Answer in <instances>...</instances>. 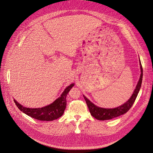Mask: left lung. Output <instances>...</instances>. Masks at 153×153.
Masks as SVG:
<instances>
[{
	"mask_svg": "<svg viewBox=\"0 0 153 153\" xmlns=\"http://www.w3.org/2000/svg\"><path fill=\"white\" fill-rule=\"evenodd\" d=\"M140 65L141 74H140V79L138 80V82L137 84V86L132 96H131V98L126 102L121 105L120 106H118L117 107L113 108L100 107L94 104L91 102L88 99H87L84 95H83L86 101L88 109L90 110V112L94 118H95L96 119L98 120H111L126 114L131 108V107L132 106L133 104L135 101V99L138 95V92L140 91V89L142 85V78H143V68L142 66L140 60Z\"/></svg>",
	"mask_w": 153,
	"mask_h": 153,
	"instance_id": "left-lung-1",
	"label": "left lung"
}]
</instances>
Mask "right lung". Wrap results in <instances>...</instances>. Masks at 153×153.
Returning <instances> with one entry per match:
<instances>
[{
	"instance_id": "obj_1",
	"label": "right lung",
	"mask_w": 153,
	"mask_h": 153,
	"mask_svg": "<svg viewBox=\"0 0 153 153\" xmlns=\"http://www.w3.org/2000/svg\"><path fill=\"white\" fill-rule=\"evenodd\" d=\"M74 85V83L68 85L64 90L60 97L51 104L43 107L34 108H27L20 104L15 100H14V102L23 113L34 119L40 121H53L61 117L64 114V111L66 107V97L69 90Z\"/></svg>"
}]
</instances>
